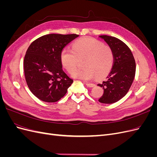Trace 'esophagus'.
<instances>
[{
    "instance_id": "1",
    "label": "esophagus",
    "mask_w": 157,
    "mask_h": 157,
    "mask_svg": "<svg viewBox=\"0 0 157 157\" xmlns=\"http://www.w3.org/2000/svg\"><path fill=\"white\" fill-rule=\"evenodd\" d=\"M85 84H86V85L87 86H88V87H90V88H92V87H94V86H95V84H92V83L85 82Z\"/></svg>"
}]
</instances>
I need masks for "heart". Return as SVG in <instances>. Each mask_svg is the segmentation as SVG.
Here are the masks:
<instances>
[{"label": "heart", "mask_w": 157, "mask_h": 157, "mask_svg": "<svg viewBox=\"0 0 157 157\" xmlns=\"http://www.w3.org/2000/svg\"><path fill=\"white\" fill-rule=\"evenodd\" d=\"M84 59L81 70L76 68L78 61ZM63 67L73 77L84 80H92L96 77L101 78L109 72L114 63V53L111 46L90 37L75 40L71 50L63 48L60 52Z\"/></svg>", "instance_id": "heart-1"}]
</instances>
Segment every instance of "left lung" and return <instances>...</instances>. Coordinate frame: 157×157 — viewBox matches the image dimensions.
<instances>
[{
	"instance_id": "obj_1",
	"label": "left lung",
	"mask_w": 157,
	"mask_h": 157,
	"mask_svg": "<svg viewBox=\"0 0 157 157\" xmlns=\"http://www.w3.org/2000/svg\"><path fill=\"white\" fill-rule=\"evenodd\" d=\"M99 37L111 47L114 53L111 72L105 80L98 84L104 91L99 101L110 104L120 100L130 88L136 75V61L129 47L124 42L111 36Z\"/></svg>"
}]
</instances>
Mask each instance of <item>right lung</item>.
I'll list each match as a JSON object with an SVG mask.
<instances>
[{"mask_svg": "<svg viewBox=\"0 0 157 157\" xmlns=\"http://www.w3.org/2000/svg\"><path fill=\"white\" fill-rule=\"evenodd\" d=\"M77 34H49L33 41L27 50L23 69L28 87L40 100L54 103L62 98L73 82L62 69L60 52Z\"/></svg>", "mask_w": 157, "mask_h": 157, "instance_id": "obj_1", "label": "right lung"}]
</instances>
